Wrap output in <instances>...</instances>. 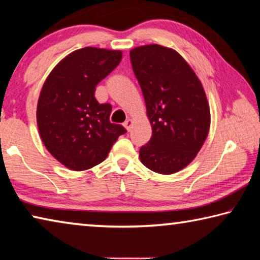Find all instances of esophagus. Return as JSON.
<instances>
[{
  "instance_id": "34e87169",
  "label": "esophagus",
  "mask_w": 260,
  "mask_h": 260,
  "mask_svg": "<svg viewBox=\"0 0 260 260\" xmlns=\"http://www.w3.org/2000/svg\"><path fill=\"white\" fill-rule=\"evenodd\" d=\"M123 125H124L125 129L129 131L131 129V125H133V120H130V118H127V120L123 123Z\"/></svg>"
}]
</instances>
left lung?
I'll list each match as a JSON object with an SVG mask.
<instances>
[{
  "label": "left lung",
  "instance_id": "8db88e82",
  "mask_svg": "<svg viewBox=\"0 0 260 260\" xmlns=\"http://www.w3.org/2000/svg\"><path fill=\"white\" fill-rule=\"evenodd\" d=\"M130 59L152 126L150 142L139 150L140 161L164 175L180 172L196 158L210 130L203 85L185 59L168 47H136Z\"/></svg>",
  "mask_w": 260,
  "mask_h": 260
}]
</instances>
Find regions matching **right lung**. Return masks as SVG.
<instances>
[{
	"label": "right lung",
	"mask_w": 260,
	"mask_h": 260,
	"mask_svg": "<svg viewBox=\"0 0 260 260\" xmlns=\"http://www.w3.org/2000/svg\"><path fill=\"white\" fill-rule=\"evenodd\" d=\"M121 50L85 47L61 59L45 80L37 106L42 143L71 170L101 164L126 130L109 121L112 106L99 104L95 86L120 64Z\"/></svg>",
	"instance_id": "right-lung-1"
}]
</instances>
